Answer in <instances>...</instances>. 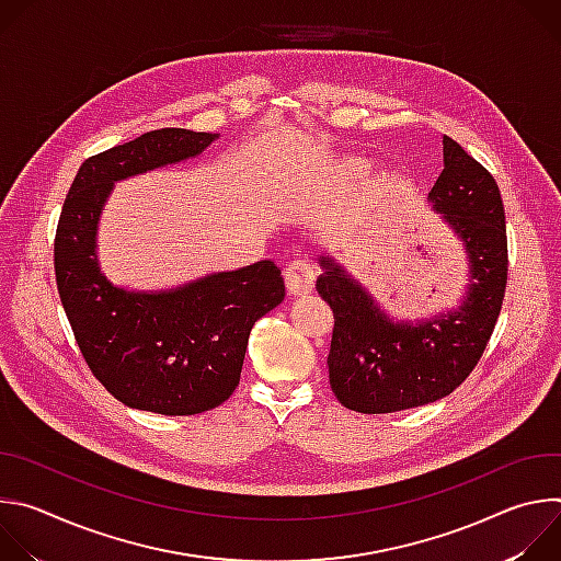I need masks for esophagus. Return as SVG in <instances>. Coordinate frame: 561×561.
<instances>
[{"label":"esophagus","mask_w":561,"mask_h":561,"mask_svg":"<svg viewBox=\"0 0 561 561\" xmlns=\"http://www.w3.org/2000/svg\"><path fill=\"white\" fill-rule=\"evenodd\" d=\"M286 288L293 295H306L314 288V268L306 260H295L284 268Z\"/></svg>","instance_id":"obj_1"}]
</instances>
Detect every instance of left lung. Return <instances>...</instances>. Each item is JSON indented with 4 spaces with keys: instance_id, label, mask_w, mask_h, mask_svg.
I'll list each match as a JSON object with an SVG mask.
<instances>
[{
    "instance_id": "obj_1",
    "label": "left lung",
    "mask_w": 561,
    "mask_h": 561,
    "mask_svg": "<svg viewBox=\"0 0 561 561\" xmlns=\"http://www.w3.org/2000/svg\"><path fill=\"white\" fill-rule=\"evenodd\" d=\"M455 228L470 262L463 306L431 322L394 324L331 257L317 293L333 308L329 379L340 402L364 415L424 407L450 394L482 359L508 279L506 215L495 178L453 137L428 193Z\"/></svg>"
}]
</instances>
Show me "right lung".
Here are the masks:
<instances>
[{"label":"right lung","instance_id":"obj_1","mask_svg":"<svg viewBox=\"0 0 561 561\" xmlns=\"http://www.w3.org/2000/svg\"><path fill=\"white\" fill-rule=\"evenodd\" d=\"M217 135L150 130L89 157L55 232V282L75 342L117 402L159 415L217 409L242 375L249 335L282 304V271L264 260L171 293H126L98 268L95 232L113 182L199 154Z\"/></svg>","mask_w":561,"mask_h":561}]
</instances>
